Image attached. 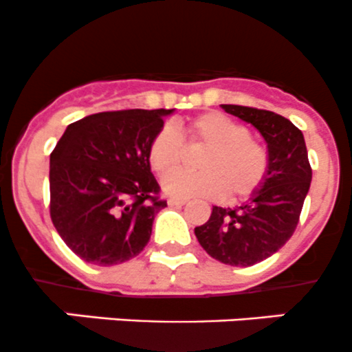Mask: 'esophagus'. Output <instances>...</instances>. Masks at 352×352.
Here are the masks:
<instances>
[{
	"label": "esophagus",
	"instance_id": "esophagus-1",
	"mask_svg": "<svg viewBox=\"0 0 352 352\" xmlns=\"http://www.w3.org/2000/svg\"><path fill=\"white\" fill-rule=\"evenodd\" d=\"M168 204L171 205V207H181V205L186 204V200H183V198H169Z\"/></svg>",
	"mask_w": 352,
	"mask_h": 352
}]
</instances>
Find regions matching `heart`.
<instances>
[{"mask_svg": "<svg viewBox=\"0 0 352 352\" xmlns=\"http://www.w3.org/2000/svg\"><path fill=\"white\" fill-rule=\"evenodd\" d=\"M188 147L204 145L198 155L200 171L175 173L184 161L181 135L171 124H164L148 142L147 159L152 171L166 177L162 188L173 197L217 198L226 193L229 200L255 193L269 173V154L250 137L245 124L226 114L212 111L186 121Z\"/></svg>", "mask_w": 352, "mask_h": 352, "instance_id": "b5f03b06", "label": "heart"}]
</instances>
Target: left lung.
I'll return each instance as SVG.
<instances>
[{
    "label": "left lung",
    "instance_id": "8db88e82",
    "mask_svg": "<svg viewBox=\"0 0 352 352\" xmlns=\"http://www.w3.org/2000/svg\"><path fill=\"white\" fill-rule=\"evenodd\" d=\"M222 109L262 133L269 173L241 207L212 208L208 221L195 228V236L212 258L226 265L250 267L269 258L293 236L311 183V166L305 137L287 118L234 104H222Z\"/></svg>",
    "mask_w": 352,
    "mask_h": 352
}]
</instances>
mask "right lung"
Returning <instances> with one entry per match:
<instances>
[{"instance_id": "obj_1", "label": "right lung", "mask_w": 352, "mask_h": 352, "mask_svg": "<svg viewBox=\"0 0 352 352\" xmlns=\"http://www.w3.org/2000/svg\"><path fill=\"white\" fill-rule=\"evenodd\" d=\"M173 109L90 114L66 128L51 152L50 214L75 255L109 267L137 256L152 234L161 186L148 142Z\"/></svg>"}]
</instances>
